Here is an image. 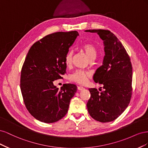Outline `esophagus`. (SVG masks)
Here are the masks:
<instances>
[{"label": "esophagus", "instance_id": "obj_1", "mask_svg": "<svg viewBox=\"0 0 148 148\" xmlns=\"http://www.w3.org/2000/svg\"><path fill=\"white\" fill-rule=\"evenodd\" d=\"M77 89H78V90H79V91H82V90H83L84 88L83 87L81 86H78L77 87Z\"/></svg>", "mask_w": 148, "mask_h": 148}]
</instances>
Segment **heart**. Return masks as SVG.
Returning <instances> with one entry per match:
<instances>
[{
  "label": "heart",
  "instance_id": "1",
  "mask_svg": "<svg viewBox=\"0 0 148 148\" xmlns=\"http://www.w3.org/2000/svg\"><path fill=\"white\" fill-rule=\"evenodd\" d=\"M82 48L84 51L86 52V55L89 58V59L92 58L96 57L97 51L96 47L92 44L89 43H85L82 46ZM73 57V51L70 50L66 53L65 57V64L66 66H70L72 62ZM89 75V73L86 71H84L82 70H76L74 73H73L70 76V79L71 81L77 82L79 84L86 83L88 80V77Z\"/></svg>",
  "mask_w": 148,
  "mask_h": 148
}]
</instances>
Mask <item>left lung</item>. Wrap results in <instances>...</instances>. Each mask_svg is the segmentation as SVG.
Listing matches in <instances>:
<instances>
[{
  "label": "left lung",
  "instance_id": "1",
  "mask_svg": "<svg viewBox=\"0 0 148 148\" xmlns=\"http://www.w3.org/2000/svg\"><path fill=\"white\" fill-rule=\"evenodd\" d=\"M103 40L105 56L102 64L93 76L96 83L103 85L104 90L88 89L91 97L87 108L91 117L101 122L114 121L128 107L132 92V66L130 59L119 39L110 31L89 29Z\"/></svg>",
  "mask_w": 148,
  "mask_h": 148
}]
</instances>
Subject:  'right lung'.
<instances>
[{
	"instance_id": "obj_1",
	"label": "right lung",
	"mask_w": 148,
	"mask_h": 148,
	"mask_svg": "<svg viewBox=\"0 0 148 148\" xmlns=\"http://www.w3.org/2000/svg\"><path fill=\"white\" fill-rule=\"evenodd\" d=\"M79 36L77 31L49 34L31 47L22 67L20 89L26 109L44 123H53L66 114L77 91L73 84L60 89L53 81L66 70L65 57Z\"/></svg>"
}]
</instances>
